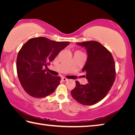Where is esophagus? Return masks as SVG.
Here are the masks:
<instances>
[{
	"label": "esophagus",
	"instance_id": "esophagus-1",
	"mask_svg": "<svg viewBox=\"0 0 135 135\" xmlns=\"http://www.w3.org/2000/svg\"><path fill=\"white\" fill-rule=\"evenodd\" d=\"M67 78H65V77H62V80L63 81H66L67 80Z\"/></svg>",
	"mask_w": 135,
	"mask_h": 135
}]
</instances>
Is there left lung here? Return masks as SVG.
<instances>
[{"mask_svg": "<svg viewBox=\"0 0 135 135\" xmlns=\"http://www.w3.org/2000/svg\"><path fill=\"white\" fill-rule=\"evenodd\" d=\"M84 47L88 53L86 62L82 69L88 81L86 84L76 85L71 94L83 105H92L106 97L115 79V66L113 55L106 47L96 41L77 43Z\"/></svg>", "mask_w": 135, "mask_h": 135, "instance_id": "1", "label": "left lung"}]
</instances>
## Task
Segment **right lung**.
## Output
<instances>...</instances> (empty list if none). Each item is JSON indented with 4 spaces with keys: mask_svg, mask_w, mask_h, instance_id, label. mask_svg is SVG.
<instances>
[{
    "mask_svg": "<svg viewBox=\"0 0 135 135\" xmlns=\"http://www.w3.org/2000/svg\"><path fill=\"white\" fill-rule=\"evenodd\" d=\"M46 37L32 38L22 46L17 59V71L22 88L32 97L42 98L55 90L61 77L46 72L50 62L69 45Z\"/></svg>",
    "mask_w": 135,
    "mask_h": 135,
    "instance_id": "obj_1",
    "label": "right lung"
}]
</instances>
